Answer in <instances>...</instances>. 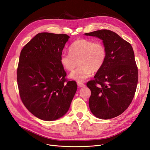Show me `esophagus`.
<instances>
[{"label":"esophagus","instance_id":"34e87169","mask_svg":"<svg viewBox=\"0 0 150 150\" xmlns=\"http://www.w3.org/2000/svg\"><path fill=\"white\" fill-rule=\"evenodd\" d=\"M78 86H79V88H83L85 86V84L83 83H81V82H78Z\"/></svg>","mask_w":150,"mask_h":150}]
</instances>
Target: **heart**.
Listing matches in <instances>:
<instances>
[{
	"mask_svg": "<svg viewBox=\"0 0 150 150\" xmlns=\"http://www.w3.org/2000/svg\"><path fill=\"white\" fill-rule=\"evenodd\" d=\"M106 57V48L102 42L79 39L72 43L69 54H61L59 61L62 67L67 71L73 70L78 62L79 67L71 72L69 78L78 82H83L93 72L101 69Z\"/></svg>",
	"mask_w": 150,
	"mask_h": 150,
	"instance_id": "1",
	"label": "heart"
}]
</instances>
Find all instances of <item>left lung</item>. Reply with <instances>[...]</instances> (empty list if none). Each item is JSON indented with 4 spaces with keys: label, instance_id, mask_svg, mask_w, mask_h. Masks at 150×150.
<instances>
[{
    "label": "left lung",
    "instance_id": "obj_1",
    "mask_svg": "<svg viewBox=\"0 0 150 150\" xmlns=\"http://www.w3.org/2000/svg\"><path fill=\"white\" fill-rule=\"evenodd\" d=\"M103 40L107 57L94 80L87 86L91 91L89 106L98 118L108 120L122 114L132 101L138 84V67L131 44L111 30L84 34Z\"/></svg>",
    "mask_w": 150,
    "mask_h": 150
}]
</instances>
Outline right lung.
Returning <instances> with one entry per match:
<instances>
[{"mask_svg":"<svg viewBox=\"0 0 150 150\" xmlns=\"http://www.w3.org/2000/svg\"><path fill=\"white\" fill-rule=\"evenodd\" d=\"M67 34L39 33L22 49L17 70L20 97L35 117L54 121L66 114L77 91L66 81L60 56L69 39Z\"/></svg>","mask_w":150,"mask_h":150,"instance_id":"right-lung-1","label":"right lung"}]
</instances>
